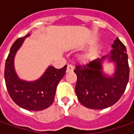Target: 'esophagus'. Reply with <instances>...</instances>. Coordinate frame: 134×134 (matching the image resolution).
I'll return each instance as SVG.
<instances>
[{
  "instance_id": "obj_1",
  "label": "esophagus",
  "mask_w": 134,
  "mask_h": 134,
  "mask_svg": "<svg viewBox=\"0 0 134 134\" xmlns=\"http://www.w3.org/2000/svg\"><path fill=\"white\" fill-rule=\"evenodd\" d=\"M74 70V66L71 65H68L67 66V69H66V72H71Z\"/></svg>"
}]
</instances>
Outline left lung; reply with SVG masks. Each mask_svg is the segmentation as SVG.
I'll use <instances>...</instances> for the list:
<instances>
[{"instance_id":"obj_1","label":"left lung","mask_w":134,"mask_h":134,"mask_svg":"<svg viewBox=\"0 0 134 134\" xmlns=\"http://www.w3.org/2000/svg\"><path fill=\"white\" fill-rule=\"evenodd\" d=\"M110 55L104 56L83 65H77L75 92L81 104L95 110H101L115 104L120 99L129 80V65L125 44L116 38L112 44ZM107 56L116 63L113 77H106L102 72L101 62Z\"/></svg>"}]
</instances>
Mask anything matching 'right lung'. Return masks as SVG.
Segmentation results:
<instances>
[{"instance_id": "1", "label": "right lung", "mask_w": 134, "mask_h": 134, "mask_svg": "<svg viewBox=\"0 0 134 134\" xmlns=\"http://www.w3.org/2000/svg\"><path fill=\"white\" fill-rule=\"evenodd\" d=\"M29 36L18 38L12 45L5 64V83L9 95L17 105L27 110H42L53 104L57 86L65 74L67 65L59 69L49 66L42 77L34 82L20 80L14 69V57Z\"/></svg>"}]
</instances>
